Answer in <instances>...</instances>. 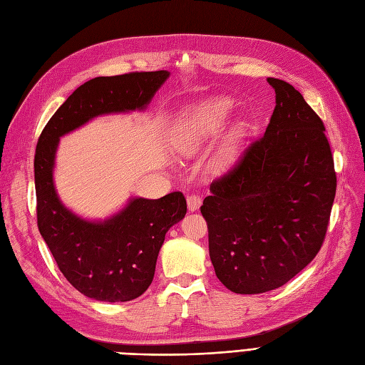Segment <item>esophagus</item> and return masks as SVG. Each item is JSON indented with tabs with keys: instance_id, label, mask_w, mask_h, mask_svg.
Wrapping results in <instances>:
<instances>
[{
	"instance_id": "34e87169",
	"label": "esophagus",
	"mask_w": 365,
	"mask_h": 365,
	"mask_svg": "<svg viewBox=\"0 0 365 365\" xmlns=\"http://www.w3.org/2000/svg\"><path fill=\"white\" fill-rule=\"evenodd\" d=\"M201 204H202V200L197 195L187 196V208H189V212H196V210H200Z\"/></svg>"
}]
</instances>
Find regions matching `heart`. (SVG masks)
<instances>
[{
    "mask_svg": "<svg viewBox=\"0 0 365 365\" xmlns=\"http://www.w3.org/2000/svg\"><path fill=\"white\" fill-rule=\"evenodd\" d=\"M228 96H212L190 105L180 115L173 129L175 148L184 157H195L217 138L233 111ZM248 134V123L239 120L228 129L212 157V168L217 173L233 169L239 161L242 146Z\"/></svg>",
    "mask_w": 365,
    "mask_h": 365,
    "instance_id": "heart-1",
    "label": "heart"
}]
</instances>
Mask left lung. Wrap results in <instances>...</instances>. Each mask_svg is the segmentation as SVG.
<instances>
[{
	"label": "left lung",
	"instance_id": "8db88e82",
	"mask_svg": "<svg viewBox=\"0 0 365 365\" xmlns=\"http://www.w3.org/2000/svg\"><path fill=\"white\" fill-rule=\"evenodd\" d=\"M268 83L275 108L264 135L201 207L215 272L236 294L277 289L314 260L336 192L322 118L288 82Z\"/></svg>",
	"mask_w": 365,
	"mask_h": 365
}]
</instances>
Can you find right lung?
<instances>
[{
    "instance_id": "add662e5",
    "label": "right lung",
    "mask_w": 365,
    "mask_h": 365,
    "mask_svg": "<svg viewBox=\"0 0 365 365\" xmlns=\"http://www.w3.org/2000/svg\"><path fill=\"white\" fill-rule=\"evenodd\" d=\"M169 76L160 70L88 81L54 113L38 140L39 233L65 279L93 300L130 302L149 288L165 233L185 216L187 204L181 192H173L160 200L130 197L103 220L76 215L61 201L54 185L59 140L96 117L145 111Z\"/></svg>"
}]
</instances>
